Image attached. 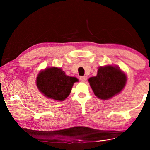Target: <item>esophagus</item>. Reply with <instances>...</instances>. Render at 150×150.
<instances>
[{"mask_svg":"<svg viewBox=\"0 0 150 150\" xmlns=\"http://www.w3.org/2000/svg\"><path fill=\"white\" fill-rule=\"evenodd\" d=\"M87 77L86 76H81L80 77V80L82 82H85L86 80H87Z\"/></svg>","mask_w":150,"mask_h":150,"instance_id":"34e87169","label":"esophagus"}]
</instances>
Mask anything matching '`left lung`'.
Segmentation results:
<instances>
[{
    "instance_id": "obj_1",
    "label": "left lung",
    "mask_w": 150,
    "mask_h": 150,
    "mask_svg": "<svg viewBox=\"0 0 150 150\" xmlns=\"http://www.w3.org/2000/svg\"><path fill=\"white\" fill-rule=\"evenodd\" d=\"M126 76L117 67L107 65L98 69L97 75L89 79L94 94L101 99H108L118 94L125 85Z\"/></svg>"
}]
</instances>
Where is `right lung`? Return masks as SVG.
<instances>
[{
    "instance_id": "obj_1",
    "label": "right lung",
    "mask_w": 150,
    "mask_h": 150,
    "mask_svg": "<svg viewBox=\"0 0 150 150\" xmlns=\"http://www.w3.org/2000/svg\"><path fill=\"white\" fill-rule=\"evenodd\" d=\"M76 77H69L61 68H49L40 72L37 78L38 89L44 96L57 101H64L71 92Z\"/></svg>"
}]
</instances>
